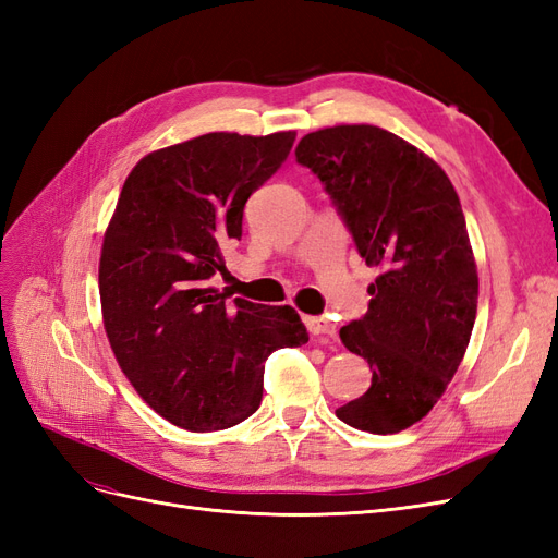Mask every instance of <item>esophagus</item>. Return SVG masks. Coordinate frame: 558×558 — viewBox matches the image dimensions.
Here are the masks:
<instances>
[{
    "label": "esophagus",
    "instance_id": "esophagus-1",
    "mask_svg": "<svg viewBox=\"0 0 558 558\" xmlns=\"http://www.w3.org/2000/svg\"><path fill=\"white\" fill-rule=\"evenodd\" d=\"M302 320L312 335H335V324H330L326 316H305Z\"/></svg>",
    "mask_w": 558,
    "mask_h": 558
}]
</instances>
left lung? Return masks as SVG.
<instances>
[{
	"label": "left lung",
	"mask_w": 558,
	"mask_h": 558,
	"mask_svg": "<svg viewBox=\"0 0 558 558\" xmlns=\"http://www.w3.org/2000/svg\"><path fill=\"white\" fill-rule=\"evenodd\" d=\"M295 160L324 183L361 258L381 269L367 312L340 330L373 384L335 414L377 435L410 428L445 393L477 316L459 195L440 165L375 125L310 132Z\"/></svg>",
	"instance_id": "left-lung-1"
}]
</instances>
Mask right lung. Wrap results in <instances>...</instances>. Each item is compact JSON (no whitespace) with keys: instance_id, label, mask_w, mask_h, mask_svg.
Returning a JSON list of instances; mask_svg holds the SVG:
<instances>
[{"instance_id":"1","label":"right lung","mask_w":558,"mask_h":558,"mask_svg":"<svg viewBox=\"0 0 558 558\" xmlns=\"http://www.w3.org/2000/svg\"><path fill=\"white\" fill-rule=\"evenodd\" d=\"M295 132H209L148 154L125 179L99 258L105 328L130 384L170 424L207 433L260 408L265 361L302 347L295 310L211 289L246 199L289 158Z\"/></svg>"}]
</instances>
